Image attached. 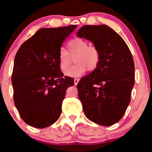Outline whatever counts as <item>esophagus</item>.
<instances>
[{
	"label": "esophagus",
	"mask_w": 152,
	"mask_h": 152,
	"mask_svg": "<svg viewBox=\"0 0 152 152\" xmlns=\"http://www.w3.org/2000/svg\"><path fill=\"white\" fill-rule=\"evenodd\" d=\"M78 82H79V79H78V78H74V84L75 85H77Z\"/></svg>",
	"instance_id": "1"
}]
</instances>
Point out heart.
I'll list each match as a JSON object with an SVG mask.
<instances>
[{
  "instance_id": "b5f03b06",
  "label": "heart",
  "mask_w": 152,
  "mask_h": 152,
  "mask_svg": "<svg viewBox=\"0 0 152 152\" xmlns=\"http://www.w3.org/2000/svg\"><path fill=\"white\" fill-rule=\"evenodd\" d=\"M67 49H60L58 65L62 72H66L68 76L79 77L87 69L89 71H94L99 64L101 58L100 50L94 45H88L86 40L74 38L67 43ZM74 57L76 64L70 69L71 58Z\"/></svg>"
}]
</instances>
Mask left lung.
Returning <instances> with one entry per match:
<instances>
[{
  "label": "left lung",
  "mask_w": 152,
  "mask_h": 152,
  "mask_svg": "<svg viewBox=\"0 0 152 152\" xmlns=\"http://www.w3.org/2000/svg\"><path fill=\"white\" fill-rule=\"evenodd\" d=\"M77 36L100 50L98 67L77 85L84 114L91 121L110 126L123 117L134 84V64L124 39L105 25H84Z\"/></svg>",
  "instance_id": "left-lung-1"
}]
</instances>
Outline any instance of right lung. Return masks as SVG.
<instances>
[{
    "instance_id": "obj_1",
    "label": "right lung",
    "mask_w": 152,
    "mask_h": 152,
    "mask_svg": "<svg viewBox=\"0 0 152 152\" xmlns=\"http://www.w3.org/2000/svg\"><path fill=\"white\" fill-rule=\"evenodd\" d=\"M76 27L41 28L16 53L12 74L14 103L27 125L45 128L61 115L66 91L74 81L64 77L58 52Z\"/></svg>"
}]
</instances>
